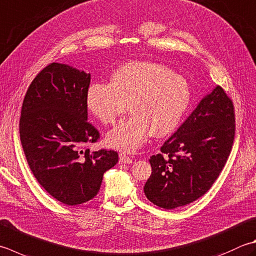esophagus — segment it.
Returning a JSON list of instances; mask_svg holds the SVG:
<instances>
[{
  "instance_id": "obj_1",
  "label": "esophagus",
  "mask_w": 256,
  "mask_h": 256,
  "mask_svg": "<svg viewBox=\"0 0 256 256\" xmlns=\"http://www.w3.org/2000/svg\"><path fill=\"white\" fill-rule=\"evenodd\" d=\"M120 163H125V164H130L132 163V158L128 156V155L121 153L120 154Z\"/></svg>"
}]
</instances>
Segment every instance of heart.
<instances>
[{"label":"heart","mask_w":256,"mask_h":256,"mask_svg":"<svg viewBox=\"0 0 256 256\" xmlns=\"http://www.w3.org/2000/svg\"><path fill=\"white\" fill-rule=\"evenodd\" d=\"M191 102V90L183 76L165 65L132 62L120 66L111 83L90 85L86 104L104 124H114L128 110L132 115L122 120L106 135L112 148L134 152L150 135L165 136L172 133Z\"/></svg>","instance_id":"b5f03b06"}]
</instances>
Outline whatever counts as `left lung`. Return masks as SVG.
I'll return each mask as SVG.
<instances>
[{"mask_svg":"<svg viewBox=\"0 0 256 256\" xmlns=\"http://www.w3.org/2000/svg\"><path fill=\"white\" fill-rule=\"evenodd\" d=\"M234 138L233 101L216 86L150 158L152 174L144 185L148 201L172 210L203 196L222 172Z\"/></svg>","mask_w":256,"mask_h":256,"instance_id":"obj_1","label":"left lung"}]
</instances>
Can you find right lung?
Here are the masks:
<instances>
[{
    "instance_id": "right-lung-1",
    "label": "right lung",
    "mask_w": 256,
    "mask_h": 256,
    "mask_svg": "<svg viewBox=\"0 0 256 256\" xmlns=\"http://www.w3.org/2000/svg\"><path fill=\"white\" fill-rule=\"evenodd\" d=\"M91 75L66 64L51 63L25 94L20 138L40 185L66 205L96 196L103 174L118 161L113 150L91 152L100 132L88 122L86 93Z\"/></svg>"
}]
</instances>
